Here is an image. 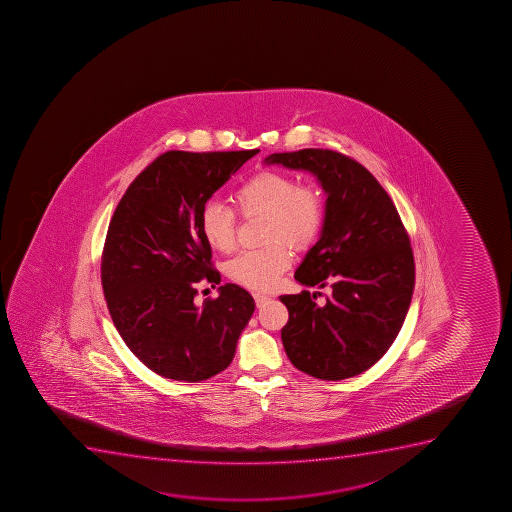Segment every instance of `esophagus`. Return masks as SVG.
<instances>
[{
    "label": "esophagus",
    "mask_w": 512,
    "mask_h": 512,
    "mask_svg": "<svg viewBox=\"0 0 512 512\" xmlns=\"http://www.w3.org/2000/svg\"><path fill=\"white\" fill-rule=\"evenodd\" d=\"M253 298H255V303H257V307H262L264 303H267V301L271 300L269 296L262 295V293H255V295H253Z\"/></svg>",
    "instance_id": "esophagus-1"
}]
</instances>
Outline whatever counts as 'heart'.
<instances>
[{"label": "heart", "mask_w": 512, "mask_h": 512, "mask_svg": "<svg viewBox=\"0 0 512 512\" xmlns=\"http://www.w3.org/2000/svg\"><path fill=\"white\" fill-rule=\"evenodd\" d=\"M233 200L241 216L264 214V238L271 243L236 255L226 265V274L245 288L272 289L291 264L287 243L305 248L319 235L324 195L312 183L298 185L295 176L283 171H260L236 188ZM236 224V212L217 200H209L200 211V231L216 252L235 248Z\"/></svg>", "instance_id": "1"}]
</instances>
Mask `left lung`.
<instances>
[{"instance_id": "1", "label": "left lung", "mask_w": 512, "mask_h": 512, "mask_svg": "<svg viewBox=\"0 0 512 512\" xmlns=\"http://www.w3.org/2000/svg\"><path fill=\"white\" fill-rule=\"evenodd\" d=\"M317 176L327 193L324 226L295 279L331 288L324 305L301 291L281 296L289 361L320 380H343L375 365L403 327L415 288V259L396 205L355 159L329 149L265 159Z\"/></svg>"}]
</instances>
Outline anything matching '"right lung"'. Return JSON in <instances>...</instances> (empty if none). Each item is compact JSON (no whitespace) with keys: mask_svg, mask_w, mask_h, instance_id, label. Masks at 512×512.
I'll use <instances>...</instances> for the list:
<instances>
[{"mask_svg":"<svg viewBox=\"0 0 512 512\" xmlns=\"http://www.w3.org/2000/svg\"><path fill=\"white\" fill-rule=\"evenodd\" d=\"M257 152H164L132 181L109 223L101 281L111 319L133 355L164 379L223 372L255 310L238 284L219 286L202 305L195 298L200 284L221 283L200 211Z\"/></svg>","mask_w":512,"mask_h":512,"instance_id":"add662e5","label":"right lung"}]
</instances>
